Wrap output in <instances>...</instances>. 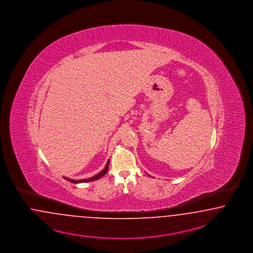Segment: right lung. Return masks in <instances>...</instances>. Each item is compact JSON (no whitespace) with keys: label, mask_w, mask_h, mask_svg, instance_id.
<instances>
[{"label":"right lung","mask_w":253,"mask_h":253,"mask_svg":"<svg viewBox=\"0 0 253 253\" xmlns=\"http://www.w3.org/2000/svg\"><path fill=\"white\" fill-rule=\"evenodd\" d=\"M108 166H109V160H108V162H107V164H106V166H105V169H104L102 172H100L99 174H96V175L92 176V177H90V178H85V179H80V180L70 179V178H67V177H64V178H65L67 181H70V182H72V183H82V182L94 181V180H97V179L101 178L103 175H105V174H106V172H107V170H108Z\"/></svg>","instance_id":"add662e5"}]
</instances>
